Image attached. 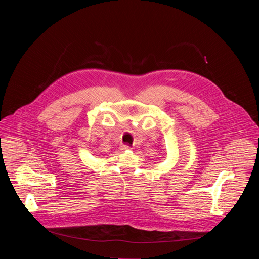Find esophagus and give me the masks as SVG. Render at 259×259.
<instances>
[{
  "mask_svg": "<svg viewBox=\"0 0 259 259\" xmlns=\"http://www.w3.org/2000/svg\"><path fill=\"white\" fill-rule=\"evenodd\" d=\"M121 150H122V151H128V150H131V147H130L129 145L123 144V145L121 146Z\"/></svg>",
  "mask_w": 259,
  "mask_h": 259,
  "instance_id": "obj_1",
  "label": "esophagus"
}]
</instances>
